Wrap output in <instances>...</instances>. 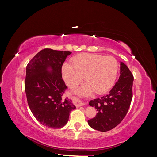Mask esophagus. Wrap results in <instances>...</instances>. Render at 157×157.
I'll return each instance as SVG.
<instances>
[{
	"label": "esophagus",
	"mask_w": 157,
	"mask_h": 157,
	"mask_svg": "<svg viewBox=\"0 0 157 157\" xmlns=\"http://www.w3.org/2000/svg\"><path fill=\"white\" fill-rule=\"evenodd\" d=\"M73 103L77 107H79L80 106H82V105H85L84 103H82L81 101H80L79 99L77 98H73Z\"/></svg>",
	"instance_id": "obj_1"
}]
</instances>
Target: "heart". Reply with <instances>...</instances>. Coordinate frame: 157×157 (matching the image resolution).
I'll return each instance as SVG.
<instances>
[{
	"label": "heart",
	"instance_id": "b5f03b06",
	"mask_svg": "<svg viewBox=\"0 0 157 157\" xmlns=\"http://www.w3.org/2000/svg\"><path fill=\"white\" fill-rule=\"evenodd\" d=\"M72 65L65 63L62 74L65 81L71 88H75L82 82H87L78 92L90 94L93 91L102 94L110 89L115 82L118 63L113 56L93 54H80L71 61Z\"/></svg>",
	"mask_w": 157,
	"mask_h": 157
}]
</instances>
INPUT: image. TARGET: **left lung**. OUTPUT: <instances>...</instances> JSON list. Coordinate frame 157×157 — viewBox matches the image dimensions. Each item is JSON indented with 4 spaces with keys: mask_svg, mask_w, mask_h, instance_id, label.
Segmentation results:
<instances>
[{
    "mask_svg": "<svg viewBox=\"0 0 157 157\" xmlns=\"http://www.w3.org/2000/svg\"><path fill=\"white\" fill-rule=\"evenodd\" d=\"M134 76L127 66L121 64V75L109 94L90 101L98 113L88 121L89 126L100 132H107L115 128L124 119L132 99Z\"/></svg>",
    "mask_w": 157,
    "mask_h": 157,
    "instance_id": "1",
    "label": "left lung"
}]
</instances>
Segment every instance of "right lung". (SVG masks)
<instances>
[{
  "label": "right lung",
  "instance_id": "1",
  "mask_svg": "<svg viewBox=\"0 0 157 157\" xmlns=\"http://www.w3.org/2000/svg\"><path fill=\"white\" fill-rule=\"evenodd\" d=\"M69 51L50 48L42 50L30 60L26 67L25 90L33 115L44 126L63 127L75 106L67 97L61 69ZM50 67V72L48 69Z\"/></svg>",
  "mask_w": 157,
  "mask_h": 157
}]
</instances>
